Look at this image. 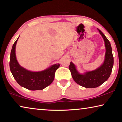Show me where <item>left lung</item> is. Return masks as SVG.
<instances>
[{"label":"left lung","instance_id":"8db88e82","mask_svg":"<svg viewBox=\"0 0 122 122\" xmlns=\"http://www.w3.org/2000/svg\"><path fill=\"white\" fill-rule=\"evenodd\" d=\"M98 30L104 39L106 47L105 59L103 64L94 71H87L83 74L78 72L75 65L71 61L69 66L74 81L77 84L85 88H93L101 86L107 81L112 71L114 59L111 43L104 34L99 29Z\"/></svg>","mask_w":122,"mask_h":122}]
</instances>
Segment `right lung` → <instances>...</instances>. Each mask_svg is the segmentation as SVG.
Listing matches in <instances>:
<instances>
[{
  "label": "right lung",
  "instance_id": "add662e5",
  "mask_svg": "<svg viewBox=\"0 0 122 122\" xmlns=\"http://www.w3.org/2000/svg\"><path fill=\"white\" fill-rule=\"evenodd\" d=\"M18 38L12 46L9 62L10 69L14 79L20 86L29 90L44 89L53 82L55 73L59 67V64H54L44 71L36 72L23 68L18 63L15 55V46Z\"/></svg>",
  "mask_w": 122,
  "mask_h": 122
}]
</instances>
